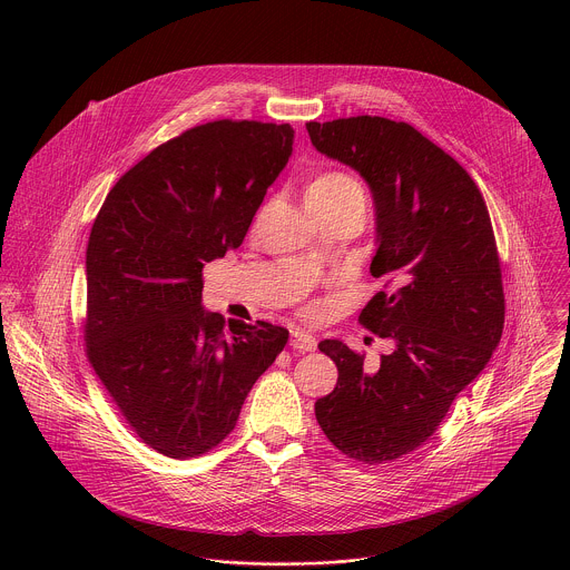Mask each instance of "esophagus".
I'll list each match as a JSON object with an SVG mask.
<instances>
[{
	"instance_id": "obj_1",
	"label": "esophagus",
	"mask_w": 570,
	"mask_h": 570,
	"mask_svg": "<svg viewBox=\"0 0 570 570\" xmlns=\"http://www.w3.org/2000/svg\"><path fill=\"white\" fill-rule=\"evenodd\" d=\"M289 344H292V348L307 353V351H314V348H316V337H314L312 333L303 331V328H296V331H292Z\"/></svg>"
}]
</instances>
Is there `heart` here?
I'll return each instance as SVG.
<instances>
[{"label": "heart", "instance_id": "heart-1", "mask_svg": "<svg viewBox=\"0 0 570 570\" xmlns=\"http://www.w3.org/2000/svg\"><path fill=\"white\" fill-rule=\"evenodd\" d=\"M305 202H353L362 210L366 206V197H364L360 181L340 170H328V173L318 175L307 186Z\"/></svg>", "mask_w": 570, "mask_h": 570}]
</instances>
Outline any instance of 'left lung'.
I'll return each instance as SVG.
<instances>
[{
  "instance_id": "obj_1",
  "label": "left lung",
  "mask_w": 570,
  "mask_h": 570,
  "mask_svg": "<svg viewBox=\"0 0 570 570\" xmlns=\"http://www.w3.org/2000/svg\"><path fill=\"white\" fill-rule=\"evenodd\" d=\"M312 145L366 181L375 208L377 292L360 323L391 353L373 371L342 340L318 348L337 366L316 402L326 439L348 459H402L439 428L488 366L504 325L500 263L485 199L468 170L406 122L380 116L307 122Z\"/></svg>"
}]
</instances>
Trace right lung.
I'll return each mask as SVG.
<instances>
[{"mask_svg":"<svg viewBox=\"0 0 570 570\" xmlns=\"http://www.w3.org/2000/svg\"><path fill=\"white\" fill-rule=\"evenodd\" d=\"M292 147L289 125H199L129 168L94 222L87 355L134 432L164 456L224 441L287 344L283 326H226L208 312L202 269L244 244Z\"/></svg>","mask_w":570,"mask_h":570,"instance_id":"right-lung-1","label":"right lung"}]
</instances>
